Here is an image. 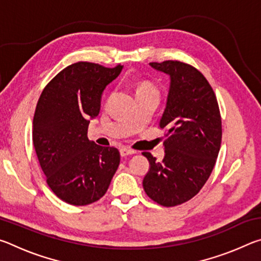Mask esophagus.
I'll use <instances>...</instances> for the list:
<instances>
[{
	"label": "esophagus",
	"instance_id": "esophagus-1",
	"mask_svg": "<svg viewBox=\"0 0 261 261\" xmlns=\"http://www.w3.org/2000/svg\"><path fill=\"white\" fill-rule=\"evenodd\" d=\"M120 153L122 156H126V155H131V154H135L136 151H134V149H131V148H127V147H122V148H120Z\"/></svg>",
	"mask_w": 261,
	"mask_h": 261
}]
</instances>
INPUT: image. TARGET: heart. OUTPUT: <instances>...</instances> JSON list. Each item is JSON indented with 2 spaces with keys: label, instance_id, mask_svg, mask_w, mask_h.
Instances as JSON below:
<instances>
[{
  "label": "heart",
  "instance_id": "b5f03b06",
  "mask_svg": "<svg viewBox=\"0 0 261 261\" xmlns=\"http://www.w3.org/2000/svg\"><path fill=\"white\" fill-rule=\"evenodd\" d=\"M141 91H155L158 92V90L155 88V86L153 85L151 83H141L140 85L137 88V92H141Z\"/></svg>",
  "mask_w": 261,
  "mask_h": 261
}]
</instances>
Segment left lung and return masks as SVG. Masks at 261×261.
I'll return each instance as SVG.
<instances>
[{
	"mask_svg": "<svg viewBox=\"0 0 261 261\" xmlns=\"http://www.w3.org/2000/svg\"><path fill=\"white\" fill-rule=\"evenodd\" d=\"M149 65L169 76L165 112L160 120L166 130L165 158L151 153L143 187L159 205L173 207L193 198L204 187L215 166L222 125L213 88L200 71L179 61L152 62Z\"/></svg>",
	"mask_w": 261,
	"mask_h": 261,
	"instance_id": "8db88e82",
	"label": "left lung"
}]
</instances>
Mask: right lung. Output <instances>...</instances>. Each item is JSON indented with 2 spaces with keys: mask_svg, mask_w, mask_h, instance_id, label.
Wrapping results in <instances>:
<instances>
[{
  "mask_svg": "<svg viewBox=\"0 0 261 261\" xmlns=\"http://www.w3.org/2000/svg\"><path fill=\"white\" fill-rule=\"evenodd\" d=\"M122 69L77 62L57 73L39 98L32 132L35 153L51 191L70 205L99 200L120 165L118 149L88 140L87 129L99 115L106 86Z\"/></svg>",
  "mask_w": 261,
  "mask_h": 261,
  "instance_id": "obj_1",
  "label": "right lung"
}]
</instances>
